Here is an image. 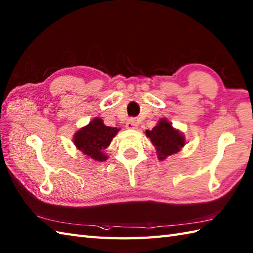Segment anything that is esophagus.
Masks as SVG:
<instances>
[{"label":"esophagus","mask_w":253,"mask_h":253,"mask_svg":"<svg viewBox=\"0 0 253 253\" xmlns=\"http://www.w3.org/2000/svg\"><path fill=\"white\" fill-rule=\"evenodd\" d=\"M137 126L138 125H137V122L135 118H129L128 122L126 123V127L128 128V129H136Z\"/></svg>","instance_id":"esophagus-1"}]
</instances>
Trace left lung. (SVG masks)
<instances>
[{
	"label": "left lung",
	"mask_w": 253,
	"mask_h": 253,
	"mask_svg": "<svg viewBox=\"0 0 253 253\" xmlns=\"http://www.w3.org/2000/svg\"><path fill=\"white\" fill-rule=\"evenodd\" d=\"M146 135L151 139L160 160H164L169 155L177 153L185 144V137L178 130L174 129L170 123L165 120H161L152 130H147Z\"/></svg>",
	"instance_id": "left-lung-1"
}]
</instances>
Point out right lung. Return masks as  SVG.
<instances>
[{
	"label": "right lung",
	"instance_id": "obj_1",
	"mask_svg": "<svg viewBox=\"0 0 253 253\" xmlns=\"http://www.w3.org/2000/svg\"><path fill=\"white\" fill-rule=\"evenodd\" d=\"M118 129L116 127L105 126L99 117L89 123L88 126L82 128L75 133L74 142L80 151L95 161H105L104 149L109 147L112 139L115 137Z\"/></svg>",
	"mask_w": 253,
	"mask_h": 253
}]
</instances>
